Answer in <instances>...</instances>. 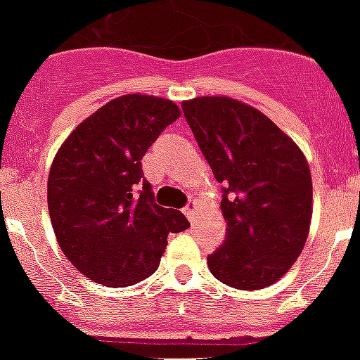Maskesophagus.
<instances>
[{
  "label": "esophagus",
  "mask_w": 360,
  "mask_h": 360,
  "mask_svg": "<svg viewBox=\"0 0 360 360\" xmlns=\"http://www.w3.org/2000/svg\"><path fill=\"white\" fill-rule=\"evenodd\" d=\"M196 207H198V206H196V202H188L187 206L183 207V214L187 215L188 219L193 221L194 219V214H196Z\"/></svg>",
  "instance_id": "obj_1"
}]
</instances>
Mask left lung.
<instances>
[{"label": "left lung", "mask_w": 360, "mask_h": 360, "mask_svg": "<svg viewBox=\"0 0 360 360\" xmlns=\"http://www.w3.org/2000/svg\"><path fill=\"white\" fill-rule=\"evenodd\" d=\"M181 106L223 185L227 236L207 255V267L233 288H267L294 265L307 240L313 214L307 160L265 114L234 98L198 97Z\"/></svg>", "instance_id": "8db88e82"}]
</instances>
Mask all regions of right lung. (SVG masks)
Instances as JSON below:
<instances>
[{
    "instance_id": "obj_1",
    "label": "right lung",
    "mask_w": 360,
    "mask_h": 360,
    "mask_svg": "<svg viewBox=\"0 0 360 360\" xmlns=\"http://www.w3.org/2000/svg\"><path fill=\"white\" fill-rule=\"evenodd\" d=\"M175 103L124 95L68 135L53 160L47 206L60 250L87 278L110 288L158 269L167 234L188 229L179 210L154 202L141 160L179 118Z\"/></svg>"
}]
</instances>
